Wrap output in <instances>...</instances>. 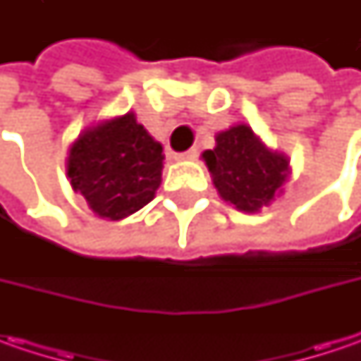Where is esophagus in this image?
Returning a JSON list of instances; mask_svg holds the SVG:
<instances>
[{"label":"esophagus","mask_w":361,"mask_h":361,"mask_svg":"<svg viewBox=\"0 0 361 361\" xmlns=\"http://www.w3.org/2000/svg\"><path fill=\"white\" fill-rule=\"evenodd\" d=\"M199 157V150L197 148H190V150H185V152H178L176 159L178 160H195Z\"/></svg>","instance_id":"esophagus-1"}]
</instances>
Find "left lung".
Here are the masks:
<instances>
[{
  "mask_svg": "<svg viewBox=\"0 0 361 361\" xmlns=\"http://www.w3.org/2000/svg\"><path fill=\"white\" fill-rule=\"evenodd\" d=\"M202 159L219 195L245 213L267 207L289 173L287 157L267 150L245 124L219 132L216 146Z\"/></svg>",
  "mask_w": 361,
  "mask_h": 361,
  "instance_id": "obj_1",
  "label": "left lung"
}]
</instances>
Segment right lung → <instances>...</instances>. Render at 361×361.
Here are the masks:
<instances>
[{"mask_svg":"<svg viewBox=\"0 0 361 361\" xmlns=\"http://www.w3.org/2000/svg\"><path fill=\"white\" fill-rule=\"evenodd\" d=\"M162 160V146L128 112L78 136L68 154V176L96 215L118 221L154 199Z\"/></svg>","mask_w":361,"mask_h":361,"instance_id":"add662e5","label":"right lung"}]
</instances>
